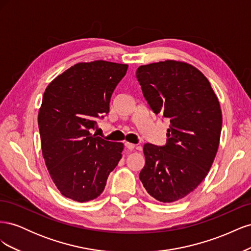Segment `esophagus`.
<instances>
[{
  "label": "esophagus",
  "instance_id": "esophagus-1",
  "mask_svg": "<svg viewBox=\"0 0 251 251\" xmlns=\"http://www.w3.org/2000/svg\"><path fill=\"white\" fill-rule=\"evenodd\" d=\"M126 148L128 151H134L135 149H138V148H136L135 144L130 143V142H126Z\"/></svg>",
  "mask_w": 251,
  "mask_h": 251
}]
</instances>
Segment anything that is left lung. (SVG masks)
Returning a JSON list of instances; mask_svg holds the SVG:
<instances>
[{
  "instance_id": "8db88e82",
  "label": "left lung",
  "mask_w": 251,
  "mask_h": 251,
  "mask_svg": "<svg viewBox=\"0 0 251 251\" xmlns=\"http://www.w3.org/2000/svg\"><path fill=\"white\" fill-rule=\"evenodd\" d=\"M136 77L151 109L170 120L164 147L144 144L139 178L156 200L178 201L201 183L215 160L222 130L219 100L204 74L181 60L140 66Z\"/></svg>"
}]
</instances>
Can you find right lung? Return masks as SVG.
Segmentation results:
<instances>
[{"label": "right lung", "mask_w": 251, "mask_h": 251, "mask_svg": "<svg viewBox=\"0 0 251 251\" xmlns=\"http://www.w3.org/2000/svg\"><path fill=\"white\" fill-rule=\"evenodd\" d=\"M126 70V64L81 62L45 90L37 117L42 154L66 198L81 203L97 198L121 159L124 143L104 140L90 130L97 117L109 113L113 91Z\"/></svg>", "instance_id": "right-lung-1"}]
</instances>
